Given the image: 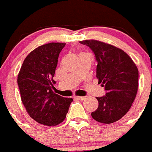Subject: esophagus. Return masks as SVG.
<instances>
[{"label": "esophagus", "mask_w": 152, "mask_h": 152, "mask_svg": "<svg viewBox=\"0 0 152 152\" xmlns=\"http://www.w3.org/2000/svg\"><path fill=\"white\" fill-rule=\"evenodd\" d=\"M75 97L77 98V100H84V99H85V96H75Z\"/></svg>", "instance_id": "1"}]
</instances>
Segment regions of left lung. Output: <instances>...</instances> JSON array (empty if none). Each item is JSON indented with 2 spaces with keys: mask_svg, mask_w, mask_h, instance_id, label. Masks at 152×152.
Masks as SVG:
<instances>
[{
  "mask_svg": "<svg viewBox=\"0 0 152 152\" xmlns=\"http://www.w3.org/2000/svg\"><path fill=\"white\" fill-rule=\"evenodd\" d=\"M94 52L97 61L96 78L107 91L96 97L98 108L91 116L101 123H115L129 110L139 88V70L127 53L110 44L98 40L80 41Z\"/></svg>",
  "mask_w": 152,
  "mask_h": 152,
  "instance_id": "8db88e82",
  "label": "left lung"
}]
</instances>
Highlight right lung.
<instances>
[{"mask_svg": "<svg viewBox=\"0 0 152 152\" xmlns=\"http://www.w3.org/2000/svg\"><path fill=\"white\" fill-rule=\"evenodd\" d=\"M65 45L50 42L33 50L24 59L17 77L21 100L32 119L45 126H57L66 117L72 98L55 94L52 88L58 58Z\"/></svg>", "mask_w": 152, "mask_h": 152, "instance_id": "obj_1", "label": "right lung"}]
</instances>
